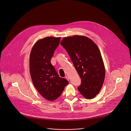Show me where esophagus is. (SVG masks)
Instances as JSON below:
<instances>
[{
  "mask_svg": "<svg viewBox=\"0 0 131 131\" xmlns=\"http://www.w3.org/2000/svg\"><path fill=\"white\" fill-rule=\"evenodd\" d=\"M65 79H67L68 81H69V77L68 75H66V76L65 77Z\"/></svg>",
  "mask_w": 131,
  "mask_h": 131,
  "instance_id": "obj_1",
  "label": "esophagus"
}]
</instances>
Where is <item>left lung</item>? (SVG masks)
Masks as SVG:
<instances>
[{"instance_id": "1", "label": "left lung", "mask_w": 131, "mask_h": 131, "mask_svg": "<svg viewBox=\"0 0 131 131\" xmlns=\"http://www.w3.org/2000/svg\"><path fill=\"white\" fill-rule=\"evenodd\" d=\"M60 44L68 52L81 78L79 91L85 98L93 99L100 92L105 77L104 64L98 47L89 38L79 35L64 38Z\"/></svg>"}]
</instances>
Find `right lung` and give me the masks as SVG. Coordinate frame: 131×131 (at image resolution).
Instances as JSON below:
<instances>
[{"instance_id": "1", "label": "right lung", "mask_w": 131, "mask_h": 131, "mask_svg": "<svg viewBox=\"0 0 131 131\" xmlns=\"http://www.w3.org/2000/svg\"><path fill=\"white\" fill-rule=\"evenodd\" d=\"M60 41V37L40 39L33 46L30 55V73L33 83L39 93L49 101L58 98L69 83L66 79L59 77L50 62Z\"/></svg>"}]
</instances>
